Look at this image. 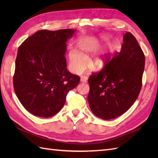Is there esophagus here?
Instances as JSON below:
<instances>
[{
    "instance_id": "34e87169",
    "label": "esophagus",
    "mask_w": 158,
    "mask_h": 158,
    "mask_svg": "<svg viewBox=\"0 0 158 158\" xmlns=\"http://www.w3.org/2000/svg\"><path fill=\"white\" fill-rule=\"evenodd\" d=\"M87 80H88V77L85 76H82L80 77V81L82 82H86Z\"/></svg>"
}]
</instances>
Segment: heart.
I'll list each match as a JSON object with an SVG mask.
<instances>
[{
	"mask_svg": "<svg viewBox=\"0 0 158 158\" xmlns=\"http://www.w3.org/2000/svg\"><path fill=\"white\" fill-rule=\"evenodd\" d=\"M106 37H103L101 41H92L83 44L80 47V52H78L72 50L69 53V58L71 69L75 73H80L86 66V61L89 56L93 52L96 51L101 46L103 41H107ZM116 49L114 43L109 44L107 50L103 54L97 55L90 61V66L94 70H100L106 65L107 56L111 55Z\"/></svg>",
	"mask_w": 158,
	"mask_h": 158,
	"instance_id": "b5f03b06",
	"label": "heart"
}]
</instances>
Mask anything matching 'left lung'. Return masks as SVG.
<instances>
[{
	"instance_id": "left-lung-1",
	"label": "left lung",
	"mask_w": 158,
	"mask_h": 158,
	"mask_svg": "<svg viewBox=\"0 0 158 158\" xmlns=\"http://www.w3.org/2000/svg\"><path fill=\"white\" fill-rule=\"evenodd\" d=\"M99 73L88 79V96L91 111L104 120L121 116L136 100L142 88L145 56L131 33L127 31L119 53L111 59Z\"/></svg>"
}]
</instances>
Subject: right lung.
<instances>
[{"label":"right lung","mask_w":158,"mask_h":158,"mask_svg":"<svg viewBox=\"0 0 158 158\" xmlns=\"http://www.w3.org/2000/svg\"><path fill=\"white\" fill-rule=\"evenodd\" d=\"M76 30H40L19 47L13 76L14 89L28 112L50 117L60 111L70 90L80 78L66 68V41Z\"/></svg>","instance_id":"1"}]
</instances>
